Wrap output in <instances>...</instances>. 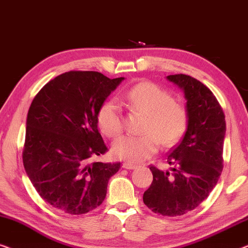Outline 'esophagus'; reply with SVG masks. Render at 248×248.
Segmentation results:
<instances>
[{
    "instance_id": "1",
    "label": "esophagus",
    "mask_w": 248,
    "mask_h": 248,
    "mask_svg": "<svg viewBox=\"0 0 248 248\" xmlns=\"http://www.w3.org/2000/svg\"><path fill=\"white\" fill-rule=\"evenodd\" d=\"M123 167L125 170H134V169H136V165H135V164H132V163L127 162V163L123 164Z\"/></svg>"
}]
</instances>
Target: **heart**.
Returning a JSON list of instances; mask_svg holds the SVG:
<instances>
[{"mask_svg": "<svg viewBox=\"0 0 248 248\" xmlns=\"http://www.w3.org/2000/svg\"><path fill=\"white\" fill-rule=\"evenodd\" d=\"M131 110L146 116L141 136H121L112 144V154L119 159L141 162L154 155L158 142L169 148L176 145L186 134L189 113L184 104L174 101L170 93L152 82H141L124 94ZM97 124L108 137L123 131L121 108L116 100H108L97 112Z\"/></svg>", "mask_w": 248, "mask_h": 248, "instance_id": "heart-1", "label": "heart"}]
</instances>
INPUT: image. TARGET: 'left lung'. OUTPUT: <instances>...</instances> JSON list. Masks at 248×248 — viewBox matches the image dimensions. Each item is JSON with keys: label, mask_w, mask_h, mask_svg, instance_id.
Instances as JSON below:
<instances>
[{"label": "left lung", "mask_w": 248, "mask_h": 248, "mask_svg": "<svg viewBox=\"0 0 248 248\" xmlns=\"http://www.w3.org/2000/svg\"><path fill=\"white\" fill-rule=\"evenodd\" d=\"M167 79L183 90L189 123L182 140L166 156L170 170L149 166L153 182L144 203L155 214L176 217L193 210L209 197L222 170L226 120L214 93L186 74Z\"/></svg>", "instance_id": "left-lung-1"}]
</instances>
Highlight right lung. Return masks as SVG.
I'll list each match as a JSON object with an SVG mask.
<instances>
[{
	"label": "right lung",
	"instance_id": "1",
	"mask_svg": "<svg viewBox=\"0 0 248 248\" xmlns=\"http://www.w3.org/2000/svg\"><path fill=\"white\" fill-rule=\"evenodd\" d=\"M124 78L71 71L41 89L28 111L24 170L51 207L83 215L102 203L120 163L92 162L108 151L97 129V112Z\"/></svg>",
	"mask_w": 248,
	"mask_h": 248
}]
</instances>
